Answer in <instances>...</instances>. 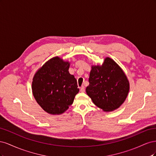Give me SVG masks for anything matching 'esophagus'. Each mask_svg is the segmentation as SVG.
<instances>
[{"mask_svg": "<svg viewBox=\"0 0 156 156\" xmlns=\"http://www.w3.org/2000/svg\"><path fill=\"white\" fill-rule=\"evenodd\" d=\"M80 91H81V92H84V91H85V88H84V86H82L80 87Z\"/></svg>", "mask_w": 156, "mask_h": 156, "instance_id": "34e87169", "label": "esophagus"}]
</instances>
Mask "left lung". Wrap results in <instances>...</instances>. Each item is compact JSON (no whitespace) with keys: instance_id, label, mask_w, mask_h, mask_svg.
Instances as JSON below:
<instances>
[{"instance_id":"8db88e82","label":"left lung","mask_w":156,"mask_h":156,"mask_svg":"<svg viewBox=\"0 0 156 156\" xmlns=\"http://www.w3.org/2000/svg\"><path fill=\"white\" fill-rule=\"evenodd\" d=\"M86 88L93 103L103 111H112L124 102L129 83L123 70L109 57L102 65L92 66Z\"/></svg>"}]
</instances>
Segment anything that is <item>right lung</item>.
I'll list each match as a JSON object with an SVG mask.
<instances>
[{
  "instance_id": "obj_1",
  "label": "right lung",
  "mask_w": 156,
  "mask_h": 156,
  "mask_svg": "<svg viewBox=\"0 0 156 156\" xmlns=\"http://www.w3.org/2000/svg\"><path fill=\"white\" fill-rule=\"evenodd\" d=\"M69 64L55 56L42 66L33 77V96L49 114H62L72 104L79 91L76 79L69 73Z\"/></svg>"
}]
</instances>
